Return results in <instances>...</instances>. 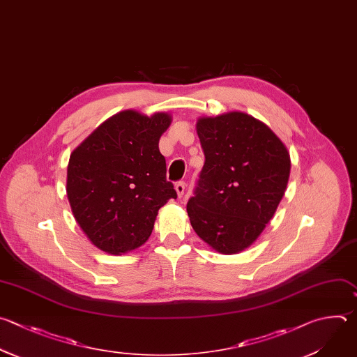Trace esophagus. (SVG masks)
<instances>
[{"label":"esophagus","instance_id":"1","mask_svg":"<svg viewBox=\"0 0 357 357\" xmlns=\"http://www.w3.org/2000/svg\"><path fill=\"white\" fill-rule=\"evenodd\" d=\"M185 186H186V185H185V182H182V181L175 183V190H176V193H178L179 197L183 196V193H185Z\"/></svg>","mask_w":357,"mask_h":357}]
</instances>
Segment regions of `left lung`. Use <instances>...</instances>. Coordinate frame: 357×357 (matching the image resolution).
I'll return each mask as SVG.
<instances>
[{"label":"left lung","instance_id":"left-lung-1","mask_svg":"<svg viewBox=\"0 0 357 357\" xmlns=\"http://www.w3.org/2000/svg\"><path fill=\"white\" fill-rule=\"evenodd\" d=\"M204 153L186 204L195 232L224 255L252 245L273 217L289 182L290 155L261 121L243 112L200 117Z\"/></svg>","mask_w":357,"mask_h":357}]
</instances>
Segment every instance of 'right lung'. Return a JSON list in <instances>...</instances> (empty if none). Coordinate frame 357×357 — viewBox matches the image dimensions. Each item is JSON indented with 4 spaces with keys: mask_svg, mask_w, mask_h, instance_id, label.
I'll list each match as a JSON object with an SVG mask.
<instances>
[{
    "mask_svg": "<svg viewBox=\"0 0 357 357\" xmlns=\"http://www.w3.org/2000/svg\"><path fill=\"white\" fill-rule=\"evenodd\" d=\"M171 121L168 113L119 112L71 153L67 197L78 225L100 251L121 255L143 245L158 210L176 199L158 149Z\"/></svg>",
    "mask_w": 357,
    "mask_h": 357,
    "instance_id": "right-lung-1",
    "label": "right lung"
}]
</instances>
